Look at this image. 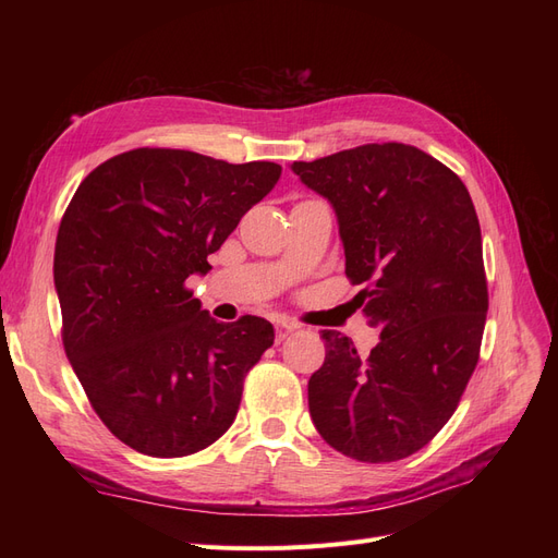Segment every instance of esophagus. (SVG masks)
<instances>
[{"label":"esophagus","instance_id":"esophagus-1","mask_svg":"<svg viewBox=\"0 0 558 558\" xmlns=\"http://www.w3.org/2000/svg\"><path fill=\"white\" fill-rule=\"evenodd\" d=\"M275 330H277V342H283L286 337H289V335L293 332V326H289V324H277Z\"/></svg>","mask_w":558,"mask_h":558}]
</instances>
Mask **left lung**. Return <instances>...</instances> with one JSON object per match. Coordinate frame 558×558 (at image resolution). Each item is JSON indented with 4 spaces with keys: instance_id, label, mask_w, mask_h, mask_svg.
I'll return each instance as SVG.
<instances>
[{
    "instance_id": "obj_1",
    "label": "left lung",
    "mask_w": 558,
    "mask_h": 558,
    "mask_svg": "<svg viewBox=\"0 0 558 558\" xmlns=\"http://www.w3.org/2000/svg\"><path fill=\"white\" fill-rule=\"evenodd\" d=\"M291 170L332 205L344 272L363 286L353 302L381 328L367 356L320 330L314 426L349 459H408L451 418L480 361L488 289L475 205L447 165L410 144H363Z\"/></svg>"
}]
</instances>
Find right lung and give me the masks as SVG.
<instances>
[{
	"mask_svg": "<svg viewBox=\"0 0 558 558\" xmlns=\"http://www.w3.org/2000/svg\"><path fill=\"white\" fill-rule=\"evenodd\" d=\"M279 177L277 162L146 146L95 167L66 207L53 260L64 353L134 451L191 456L238 416L275 328L260 316L218 324L185 281L209 272V253Z\"/></svg>",
	"mask_w": 558,
	"mask_h": 558,
	"instance_id": "right-lung-1",
	"label": "right lung"
}]
</instances>
